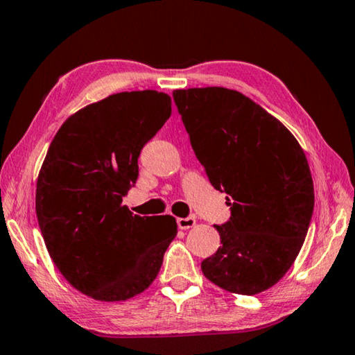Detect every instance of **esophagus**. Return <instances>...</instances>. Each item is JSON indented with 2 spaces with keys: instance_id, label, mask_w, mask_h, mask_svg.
<instances>
[{
  "instance_id": "obj_1",
  "label": "esophagus",
  "mask_w": 355,
  "mask_h": 355,
  "mask_svg": "<svg viewBox=\"0 0 355 355\" xmlns=\"http://www.w3.org/2000/svg\"><path fill=\"white\" fill-rule=\"evenodd\" d=\"M196 225L195 216H187V218H178V226L181 229H190Z\"/></svg>"
}]
</instances>
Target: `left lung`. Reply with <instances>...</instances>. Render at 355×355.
I'll use <instances>...</instances> for the list:
<instances>
[{
  "label": "left lung",
  "mask_w": 355,
  "mask_h": 355,
  "mask_svg": "<svg viewBox=\"0 0 355 355\" xmlns=\"http://www.w3.org/2000/svg\"><path fill=\"white\" fill-rule=\"evenodd\" d=\"M191 148L210 184L227 195L221 246L202 260L210 282L237 295L277 284L300 254L315 193L295 135L243 93L225 87L174 90Z\"/></svg>",
  "instance_id": "8db88e82"
}]
</instances>
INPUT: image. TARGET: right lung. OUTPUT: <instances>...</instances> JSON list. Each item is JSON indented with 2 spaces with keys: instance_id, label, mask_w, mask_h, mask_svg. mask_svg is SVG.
Instances as JSON below:
<instances>
[{
  "instance_id": "right-lung-1",
  "label": "right lung",
  "mask_w": 355,
  "mask_h": 355,
  "mask_svg": "<svg viewBox=\"0 0 355 355\" xmlns=\"http://www.w3.org/2000/svg\"><path fill=\"white\" fill-rule=\"evenodd\" d=\"M171 115L164 92H121L68 116L43 160L35 212L54 265L96 301L145 291L178 234L171 215L139 216L123 206L139 155Z\"/></svg>"
}]
</instances>
